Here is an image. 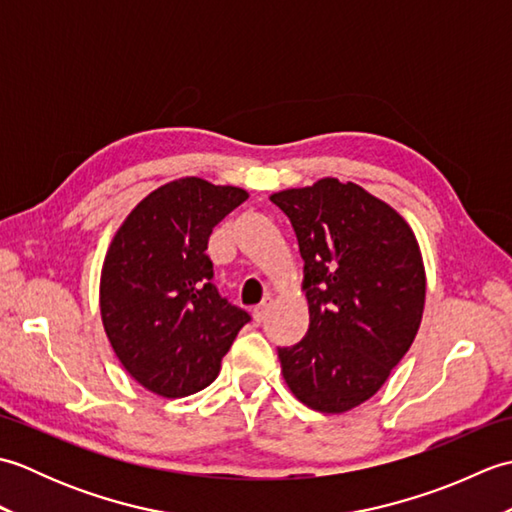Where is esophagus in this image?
Segmentation results:
<instances>
[{"label": "esophagus", "mask_w": 512, "mask_h": 512, "mask_svg": "<svg viewBox=\"0 0 512 512\" xmlns=\"http://www.w3.org/2000/svg\"><path fill=\"white\" fill-rule=\"evenodd\" d=\"M270 297H264V301L259 303V306H255V310H253V314H255V321L257 323H262L266 317H268V310H270Z\"/></svg>", "instance_id": "34e87169"}]
</instances>
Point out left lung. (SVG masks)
<instances>
[{"label": "left lung", "mask_w": 512, "mask_h": 512, "mask_svg": "<svg viewBox=\"0 0 512 512\" xmlns=\"http://www.w3.org/2000/svg\"><path fill=\"white\" fill-rule=\"evenodd\" d=\"M295 228L310 328L277 347L303 405L341 413L383 387L420 328L424 266L407 222L354 182L270 195Z\"/></svg>", "instance_id": "1"}]
</instances>
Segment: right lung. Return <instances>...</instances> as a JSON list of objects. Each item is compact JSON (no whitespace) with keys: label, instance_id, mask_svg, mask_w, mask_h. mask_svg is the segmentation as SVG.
I'll return each mask as SVG.
<instances>
[{"label":"right lung","instance_id":"right-lung-1","mask_svg":"<svg viewBox=\"0 0 512 512\" xmlns=\"http://www.w3.org/2000/svg\"><path fill=\"white\" fill-rule=\"evenodd\" d=\"M244 189L180 178L127 215L105 255L103 325L118 361L165 398L209 387L250 314L220 295L206 248Z\"/></svg>","mask_w":512,"mask_h":512}]
</instances>
